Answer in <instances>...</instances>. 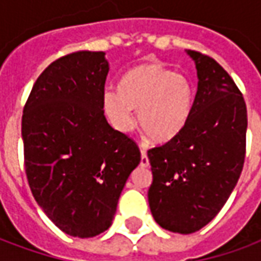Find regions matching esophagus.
Instances as JSON below:
<instances>
[{
    "label": "esophagus",
    "mask_w": 261,
    "mask_h": 261,
    "mask_svg": "<svg viewBox=\"0 0 261 261\" xmlns=\"http://www.w3.org/2000/svg\"><path fill=\"white\" fill-rule=\"evenodd\" d=\"M142 168H147L148 165H149V159L147 156V152H145V149H141V162H140Z\"/></svg>",
    "instance_id": "34e87169"
}]
</instances>
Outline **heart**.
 I'll list each match as a JSON object with an SVG mask.
<instances>
[{
    "label": "heart",
    "mask_w": 261,
    "mask_h": 261,
    "mask_svg": "<svg viewBox=\"0 0 261 261\" xmlns=\"http://www.w3.org/2000/svg\"><path fill=\"white\" fill-rule=\"evenodd\" d=\"M192 96L186 76L158 63H148L130 69L120 81L119 92H105L103 109L112 125L121 133L133 128L134 109L142 134L151 141L164 142L183 127Z\"/></svg>",
    "instance_id": "b5f03b06"
}]
</instances>
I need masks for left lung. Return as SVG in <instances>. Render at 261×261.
Instances as JSON below:
<instances>
[{"instance_id": "obj_1", "label": "left lung", "mask_w": 261, "mask_h": 261, "mask_svg": "<svg viewBox=\"0 0 261 261\" xmlns=\"http://www.w3.org/2000/svg\"><path fill=\"white\" fill-rule=\"evenodd\" d=\"M198 76L185 124L172 140L148 151L149 208L164 229L193 233L221 211L246 155L247 110L229 74L210 56L189 50Z\"/></svg>"}]
</instances>
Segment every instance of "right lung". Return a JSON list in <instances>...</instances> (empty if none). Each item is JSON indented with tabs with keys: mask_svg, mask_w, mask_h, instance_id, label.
<instances>
[{
	"mask_svg": "<svg viewBox=\"0 0 261 261\" xmlns=\"http://www.w3.org/2000/svg\"><path fill=\"white\" fill-rule=\"evenodd\" d=\"M109 63L103 51L53 61L22 114L26 177L44 214L67 235L92 238L112 225L141 152L103 112Z\"/></svg>",
	"mask_w": 261,
	"mask_h": 261,
	"instance_id": "obj_1",
	"label": "right lung"
}]
</instances>
